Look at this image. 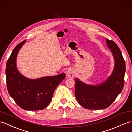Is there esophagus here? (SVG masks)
I'll return each instance as SVG.
<instances>
[{
    "instance_id": "esophagus-1",
    "label": "esophagus",
    "mask_w": 132,
    "mask_h": 132,
    "mask_svg": "<svg viewBox=\"0 0 132 132\" xmlns=\"http://www.w3.org/2000/svg\"><path fill=\"white\" fill-rule=\"evenodd\" d=\"M67 76L70 78H73L75 76L76 72L75 70L73 68H69L66 72Z\"/></svg>"
}]
</instances>
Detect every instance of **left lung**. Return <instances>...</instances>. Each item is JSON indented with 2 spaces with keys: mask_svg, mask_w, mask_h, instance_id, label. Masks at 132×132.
I'll use <instances>...</instances> for the list:
<instances>
[{
  "mask_svg": "<svg viewBox=\"0 0 132 132\" xmlns=\"http://www.w3.org/2000/svg\"><path fill=\"white\" fill-rule=\"evenodd\" d=\"M114 56L113 71L107 79L97 85H88L76 78L75 96L82 106L87 109L99 110L108 108L121 93L124 83L125 63L116 43L106 39Z\"/></svg>",
  "mask_w": 132,
  "mask_h": 132,
  "instance_id": "obj_1",
  "label": "left lung"
}]
</instances>
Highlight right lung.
Returning a JSON list of instances; mask_svg holds the SVG:
<instances>
[{
  "mask_svg": "<svg viewBox=\"0 0 132 132\" xmlns=\"http://www.w3.org/2000/svg\"><path fill=\"white\" fill-rule=\"evenodd\" d=\"M26 43L24 40L13 50L7 62L5 69L7 89L11 97L21 108L26 110H40L46 108L54 91L65 78V74L30 79L18 71L16 60L19 50Z\"/></svg>",
  "mask_w": 132,
  "mask_h": 132,
  "instance_id": "right-lung-1",
  "label": "right lung"
}]
</instances>
